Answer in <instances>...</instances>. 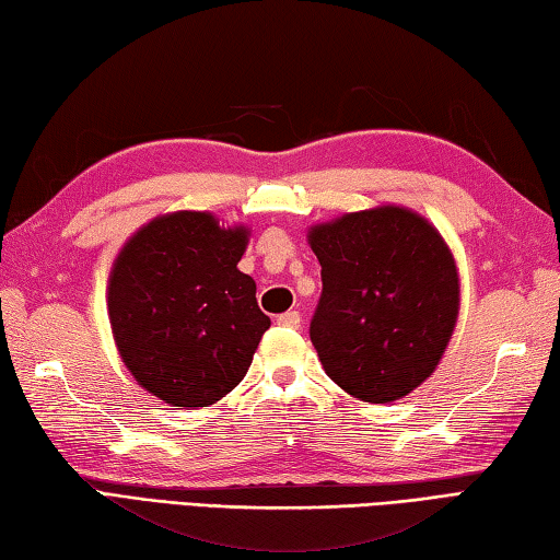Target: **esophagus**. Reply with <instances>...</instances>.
<instances>
[{
    "label": "esophagus",
    "instance_id": "esophagus-1",
    "mask_svg": "<svg viewBox=\"0 0 560 560\" xmlns=\"http://www.w3.org/2000/svg\"><path fill=\"white\" fill-rule=\"evenodd\" d=\"M300 322H302L300 312H285V315L278 317V325L280 327H288V329H298Z\"/></svg>",
    "mask_w": 560,
    "mask_h": 560
}]
</instances>
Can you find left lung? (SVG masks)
Listing matches in <instances>:
<instances>
[{"label": "left lung", "mask_w": 560, "mask_h": 560, "mask_svg": "<svg viewBox=\"0 0 560 560\" xmlns=\"http://www.w3.org/2000/svg\"><path fill=\"white\" fill-rule=\"evenodd\" d=\"M322 265L310 339L327 376L364 404H390L433 376L459 315L455 255L406 206L337 215L307 231Z\"/></svg>", "instance_id": "8db88e82"}]
</instances>
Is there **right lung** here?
Segmentation results:
<instances>
[{
  "instance_id": "right-lung-1",
  "label": "right lung",
  "mask_w": 560,
  "mask_h": 560,
  "mask_svg": "<svg viewBox=\"0 0 560 560\" xmlns=\"http://www.w3.org/2000/svg\"><path fill=\"white\" fill-rule=\"evenodd\" d=\"M250 231L209 211L162 213L137 229L107 278L122 364L164 404L203 408L241 384L270 327L238 270Z\"/></svg>"
}]
</instances>
